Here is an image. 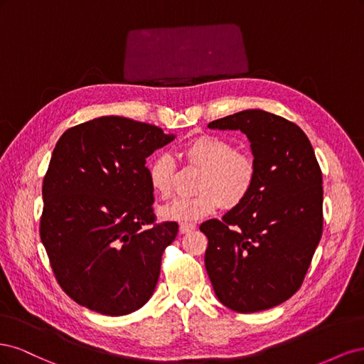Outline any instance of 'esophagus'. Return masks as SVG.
I'll list each match as a JSON object with an SVG mask.
<instances>
[{"label":"esophagus","instance_id":"esophagus-1","mask_svg":"<svg viewBox=\"0 0 364 364\" xmlns=\"http://www.w3.org/2000/svg\"><path fill=\"white\" fill-rule=\"evenodd\" d=\"M194 229H196L194 223H181L179 225L181 234H188V232H191V230H194Z\"/></svg>","mask_w":364,"mask_h":364}]
</instances>
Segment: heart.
<instances>
[{
  "instance_id": "obj_1",
  "label": "heart",
  "mask_w": 364,
  "mask_h": 364,
  "mask_svg": "<svg viewBox=\"0 0 364 364\" xmlns=\"http://www.w3.org/2000/svg\"><path fill=\"white\" fill-rule=\"evenodd\" d=\"M183 155L190 164L202 168L191 197H178L161 208V215L171 222H196L215 213L220 202L234 208L249 196L257 179V164L252 155L235 150L230 141L203 135L197 136L183 147ZM176 173L174 159L161 153L149 165V182L151 190L162 199L173 191Z\"/></svg>"
}]
</instances>
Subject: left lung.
Wrapping results in <instances>:
<instances>
[{
  "label": "left lung",
  "mask_w": 364,
  "mask_h": 364,
  "mask_svg": "<svg viewBox=\"0 0 364 364\" xmlns=\"http://www.w3.org/2000/svg\"><path fill=\"white\" fill-rule=\"evenodd\" d=\"M247 136L257 179L222 220L200 225L217 299L237 313L277 306L299 290L322 237L323 186L310 139L291 121L247 109L208 124Z\"/></svg>",
  "instance_id": "8db88e82"
}]
</instances>
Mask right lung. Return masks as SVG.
<instances>
[{"instance_id": "1", "label": "right lung", "mask_w": 364, "mask_h": 364, "mask_svg": "<svg viewBox=\"0 0 364 364\" xmlns=\"http://www.w3.org/2000/svg\"><path fill=\"white\" fill-rule=\"evenodd\" d=\"M174 138L124 117H98L59 138L42 185L41 240L77 304L124 316L155 291L178 223H155L146 162Z\"/></svg>"}]
</instances>
